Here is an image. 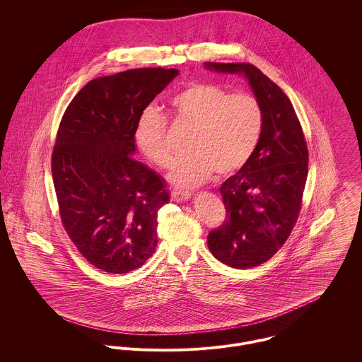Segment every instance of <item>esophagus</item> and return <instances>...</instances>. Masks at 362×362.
<instances>
[{
	"label": "esophagus",
	"instance_id": "esophagus-1",
	"mask_svg": "<svg viewBox=\"0 0 362 362\" xmlns=\"http://www.w3.org/2000/svg\"><path fill=\"white\" fill-rule=\"evenodd\" d=\"M189 198H191V194H189V192L177 191V189H174V191L171 192V199H173L174 202H185V201H188Z\"/></svg>",
	"mask_w": 362,
	"mask_h": 362
}]
</instances>
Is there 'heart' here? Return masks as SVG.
<instances>
[{"instance_id":"1","label":"heart","mask_w":362,"mask_h":362,"mask_svg":"<svg viewBox=\"0 0 362 362\" xmlns=\"http://www.w3.org/2000/svg\"><path fill=\"white\" fill-rule=\"evenodd\" d=\"M170 104L175 121L192 128L187 139L191 152L178 157L170 173L175 185H201L213 173L231 175L254 155L263 128V112L255 96L197 82L178 92ZM167 132L165 115L156 107L145 108L136 124L135 139L141 152L158 168H167L173 161Z\"/></svg>"}]
</instances>
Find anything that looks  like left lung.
Here are the masks:
<instances>
[{
	"mask_svg": "<svg viewBox=\"0 0 362 362\" xmlns=\"http://www.w3.org/2000/svg\"><path fill=\"white\" fill-rule=\"evenodd\" d=\"M216 72L244 74L263 112L250 161L220 187L226 218L207 235L213 257L235 269L272 258L290 237L303 206L308 146L287 95L252 64L206 62Z\"/></svg>",
	"mask_w": 362,
	"mask_h": 362,
	"instance_id": "8db88e82",
	"label": "left lung"
}]
</instances>
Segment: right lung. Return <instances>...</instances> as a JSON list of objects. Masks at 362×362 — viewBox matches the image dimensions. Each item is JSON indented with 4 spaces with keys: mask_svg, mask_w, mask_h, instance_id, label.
Masks as SVG:
<instances>
[{
    "mask_svg": "<svg viewBox=\"0 0 362 362\" xmlns=\"http://www.w3.org/2000/svg\"><path fill=\"white\" fill-rule=\"evenodd\" d=\"M178 69L135 68L90 81L66 107L55 136L52 173L62 226L95 267L124 274L157 245L164 181L136 161L135 129L144 110Z\"/></svg>",
    "mask_w": 362,
    "mask_h": 362,
    "instance_id": "1",
    "label": "right lung"
}]
</instances>
